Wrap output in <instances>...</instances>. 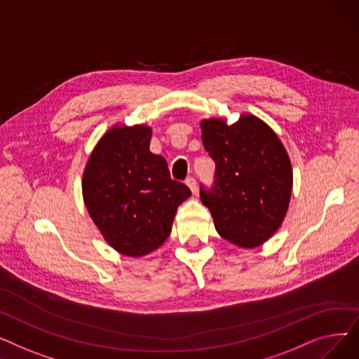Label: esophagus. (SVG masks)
I'll return each instance as SVG.
<instances>
[{
  "mask_svg": "<svg viewBox=\"0 0 359 359\" xmlns=\"http://www.w3.org/2000/svg\"><path fill=\"white\" fill-rule=\"evenodd\" d=\"M186 184L189 186V189L192 191V194L198 192V183H196V180L194 177H187L186 179Z\"/></svg>",
  "mask_w": 359,
  "mask_h": 359,
  "instance_id": "obj_1",
  "label": "esophagus"
}]
</instances>
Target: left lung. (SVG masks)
Returning a JSON list of instances; mask_svg holds the SVG:
<instances>
[{
	"instance_id": "8db88e82",
	"label": "left lung",
	"mask_w": 359,
	"mask_h": 359,
	"mask_svg": "<svg viewBox=\"0 0 359 359\" xmlns=\"http://www.w3.org/2000/svg\"><path fill=\"white\" fill-rule=\"evenodd\" d=\"M202 142L215 161L211 189L201 201L211 211L218 234L238 248H257L280 227L292 191V167L275 132L253 115L229 125L201 122Z\"/></svg>"
}]
</instances>
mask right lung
I'll list each match as a JSON object with an SVG mask.
<instances>
[{
	"mask_svg": "<svg viewBox=\"0 0 359 359\" xmlns=\"http://www.w3.org/2000/svg\"><path fill=\"white\" fill-rule=\"evenodd\" d=\"M147 125H115L94 147L83 175L86 208L121 255L141 257L172 233L177 206L191 196L170 177L167 161L149 151Z\"/></svg>",
	"mask_w": 359,
	"mask_h": 359,
	"instance_id": "1",
	"label": "right lung"
}]
</instances>
